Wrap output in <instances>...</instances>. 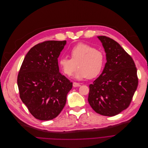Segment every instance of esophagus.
Returning a JSON list of instances; mask_svg holds the SVG:
<instances>
[{
	"label": "esophagus",
	"mask_w": 148,
	"mask_h": 148,
	"mask_svg": "<svg viewBox=\"0 0 148 148\" xmlns=\"http://www.w3.org/2000/svg\"><path fill=\"white\" fill-rule=\"evenodd\" d=\"M80 86V84L79 83H76V82H73V87H79Z\"/></svg>",
	"instance_id": "obj_1"
}]
</instances>
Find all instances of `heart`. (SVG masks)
<instances>
[{
  "label": "heart",
  "mask_w": 148,
  "mask_h": 148,
  "mask_svg": "<svg viewBox=\"0 0 148 148\" xmlns=\"http://www.w3.org/2000/svg\"><path fill=\"white\" fill-rule=\"evenodd\" d=\"M71 58L62 56L58 65L62 72L71 76L78 67L74 77L77 79L98 76L104 65V55L100 50L84 43H79L69 51Z\"/></svg>",
  "instance_id": "heart-1"
}]
</instances>
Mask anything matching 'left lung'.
I'll use <instances>...</instances> for the list:
<instances>
[{
    "label": "left lung",
    "instance_id": "1",
    "mask_svg": "<svg viewBox=\"0 0 148 148\" xmlns=\"http://www.w3.org/2000/svg\"><path fill=\"white\" fill-rule=\"evenodd\" d=\"M106 53L102 73L89 85L88 101L97 113L112 116L127 108L138 84L132 57L114 40L98 36Z\"/></svg>",
    "mask_w": 148,
    "mask_h": 148
}]
</instances>
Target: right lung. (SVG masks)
I'll use <instances>...</instances> for the list:
<instances>
[{
	"label": "right lung",
	"mask_w": 148,
	"mask_h": 148,
	"mask_svg": "<svg viewBox=\"0 0 148 148\" xmlns=\"http://www.w3.org/2000/svg\"><path fill=\"white\" fill-rule=\"evenodd\" d=\"M66 41H46L25 55L17 76L20 97L36 119L56 117L65 106L72 83L59 69L58 58Z\"/></svg>",
	"instance_id": "right-lung-1"
}]
</instances>
